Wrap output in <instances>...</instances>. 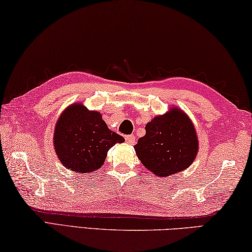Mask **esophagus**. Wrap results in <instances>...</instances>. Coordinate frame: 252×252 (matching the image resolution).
<instances>
[{
  "label": "esophagus",
  "mask_w": 252,
  "mask_h": 252,
  "mask_svg": "<svg viewBox=\"0 0 252 252\" xmlns=\"http://www.w3.org/2000/svg\"><path fill=\"white\" fill-rule=\"evenodd\" d=\"M126 141L127 144L133 145V144H135V136H134L133 134L126 135Z\"/></svg>",
  "instance_id": "obj_1"
}]
</instances>
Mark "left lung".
I'll use <instances>...</instances> for the list:
<instances>
[{
    "label": "left lung",
    "instance_id": "8db88e82",
    "mask_svg": "<svg viewBox=\"0 0 252 252\" xmlns=\"http://www.w3.org/2000/svg\"><path fill=\"white\" fill-rule=\"evenodd\" d=\"M145 135L134 145L141 163L159 177L189 167L197 155L195 126L185 112L172 108L146 123Z\"/></svg>",
    "mask_w": 252,
    "mask_h": 252
}]
</instances>
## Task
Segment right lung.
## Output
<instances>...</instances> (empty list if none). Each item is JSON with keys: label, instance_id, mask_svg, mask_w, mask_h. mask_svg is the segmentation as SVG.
<instances>
[{"label": "right lung", "instance_id": "obj_1", "mask_svg": "<svg viewBox=\"0 0 252 252\" xmlns=\"http://www.w3.org/2000/svg\"><path fill=\"white\" fill-rule=\"evenodd\" d=\"M125 138L109 129L98 111L74 103L65 109L55 126L54 148L69 171L89 174L103 165L107 153Z\"/></svg>", "mask_w": 252, "mask_h": 252}]
</instances>
